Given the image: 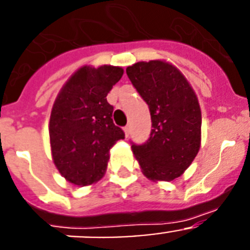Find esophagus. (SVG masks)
Listing matches in <instances>:
<instances>
[{
  "mask_svg": "<svg viewBox=\"0 0 250 250\" xmlns=\"http://www.w3.org/2000/svg\"><path fill=\"white\" fill-rule=\"evenodd\" d=\"M124 132H125V135H129V132H130V126L129 125H126V126L124 127Z\"/></svg>",
  "mask_w": 250,
  "mask_h": 250,
  "instance_id": "esophagus-1",
  "label": "esophagus"
}]
</instances>
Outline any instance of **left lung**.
<instances>
[{"label": "left lung", "instance_id": "1", "mask_svg": "<svg viewBox=\"0 0 250 250\" xmlns=\"http://www.w3.org/2000/svg\"><path fill=\"white\" fill-rule=\"evenodd\" d=\"M149 105L151 132L143 145H131L141 171L152 182H171L190 167L200 149L202 111L182 71L164 60L141 61L126 68Z\"/></svg>", "mask_w": 250, "mask_h": 250}]
</instances>
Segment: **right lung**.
Returning a JSON list of instances; mask_svg holds the SVG:
<instances>
[{"mask_svg":"<svg viewBox=\"0 0 250 250\" xmlns=\"http://www.w3.org/2000/svg\"><path fill=\"white\" fill-rule=\"evenodd\" d=\"M124 74L119 66H83L60 90L51 110L48 134L52 160L63 178L86 187L104 176L110 149L125 138L112 123L106 96Z\"/></svg>","mask_w":250,"mask_h":250,"instance_id":"add662e5","label":"right lung"}]
</instances>
